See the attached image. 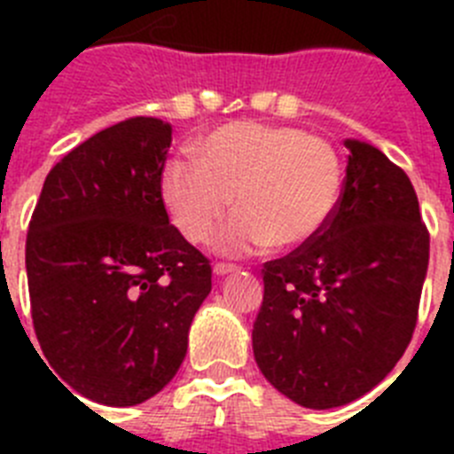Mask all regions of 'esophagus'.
I'll list each match as a JSON object with an SVG mask.
<instances>
[{
    "instance_id": "obj_1",
    "label": "esophagus",
    "mask_w": 454,
    "mask_h": 454,
    "mask_svg": "<svg viewBox=\"0 0 454 454\" xmlns=\"http://www.w3.org/2000/svg\"><path fill=\"white\" fill-rule=\"evenodd\" d=\"M236 270V266H231V263H215L214 266V272L218 277H224V275H231V272Z\"/></svg>"
}]
</instances>
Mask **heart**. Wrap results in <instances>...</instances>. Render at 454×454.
Wrapping results in <instances>:
<instances>
[{
	"label": "heart",
	"instance_id": "heart-1",
	"mask_svg": "<svg viewBox=\"0 0 454 454\" xmlns=\"http://www.w3.org/2000/svg\"><path fill=\"white\" fill-rule=\"evenodd\" d=\"M198 161L172 159L161 198L172 224L191 243L214 236V250L247 256L298 250L318 239L343 198V161L332 143L298 127L236 120L195 143Z\"/></svg>",
	"mask_w": 454,
	"mask_h": 454
}]
</instances>
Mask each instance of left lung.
<instances>
[{
  "label": "left lung",
  "mask_w": 454,
  "mask_h": 454,
  "mask_svg": "<svg viewBox=\"0 0 454 454\" xmlns=\"http://www.w3.org/2000/svg\"><path fill=\"white\" fill-rule=\"evenodd\" d=\"M343 198L323 234L263 266L252 350L268 382L307 409L362 398L407 350L430 234L403 168L346 140Z\"/></svg>",
  "instance_id": "left-lung-1"
}]
</instances>
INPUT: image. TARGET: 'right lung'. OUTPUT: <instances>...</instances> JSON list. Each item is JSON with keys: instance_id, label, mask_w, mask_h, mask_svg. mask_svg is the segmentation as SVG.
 Masks as SVG:
<instances>
[{"instance_id": "add662e5", "label": "right lung", "mask_w": 454, "mask_h": 454, "mask_svg": "<svg viewBox=\"0 0 454 454\" xmlns=\"http://www.w3.org/2000/svg\"><path fill=\"white\" fill-rule=\"evenodd\" d=\"M170 143V124L143 115L90 136L51 168L29 223L40 350L56 380L108 407L145 403L170 382L211 293L208 259L161 198Z\"/></svg>"}]
</instances>
